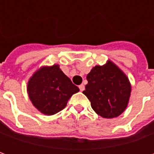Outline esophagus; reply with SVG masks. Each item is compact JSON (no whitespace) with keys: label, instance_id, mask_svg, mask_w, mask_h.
<instances>
[{"label":"esophagus","instance_id":"34e87169","mask_svg":"<svg viewBox=\"0 0 154 154\" xmlns=\"http://www.w3.org/2000/svg\"><path fill=\"white\" fill-rule=\"evenodd\" d=\"M79 89H80L81 91H84V89H85V87H84L83 84H81L80 86H79Z\"/></svg>","mask_w":154,"mask_h":154}]
</instances>
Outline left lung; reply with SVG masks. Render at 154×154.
<instances>
[{"label": "left lung", "mask_w": 154, "mask_h": 154, "mask_svg": "<svg viewBox=\"0 0 154 154\" xmlns=\"http://www.w3.org/2000/svg\"><path fill=\"white\" fill-rule=\"evenodd\" d=\"M87 79L88 83L83 94L97 115L111 119L125 111L131 85L127 76L113 62L109 60L103 66H95L87 74Z\"/></svg>", "instance_id": "1"}]
</instances>
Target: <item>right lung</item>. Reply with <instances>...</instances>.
Segmentation results:
<instances>
[{
	"mask_svg": "<svg viewBox=\"0 0 154 154\" xmlns=\"http://www.w3.org/2000/svg\"><path fill=\"white\" fill-rule=\"evenodd\" d=\"M29 97L41 113L52 116L63 110L73 94L79 91L69 77L54 64L40 67L33 74L27 85Z\"/></svg>",
	"mask_w": 154,
	"mask_h": 154,
	"instance_id": "add662e5",
	"label": "right lung"
}]
</instances>
